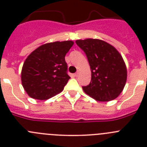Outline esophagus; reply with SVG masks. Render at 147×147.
<instances>
[{
    "mask_svg": "<svg viewBox=\"0 0 147 147\" xmlns=\"http://www.w3.org/2000/svg\"><path fill=\"white\" fill-rule=\"evenodd\" d=\"M79 74H80V71H77L76 74H74V76H79Z\"/></svg>",
    "mask_w": 147,
    "mask_h": 147,
    "instance_id": "obj_1",
    "label": "esophagus"
}]
</instances>
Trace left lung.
<instances>
[{"instance_id":"left-lung-1","label":"left lung","mask_w":147,"mask_h":147,"mask_svg":"<svg viewBox=\"0 0 147 147\" xmlns=\"http://www.w3.org/2000/svg\"><path fill=\"white\" fill-rule=\"evenodd\" d=\"M85 53L91 71V81L82 87L86 94L98 102H109L119 96L127 81L125 62L115 48L98 39L77 40Z\"/></svg>"}]
</instances>
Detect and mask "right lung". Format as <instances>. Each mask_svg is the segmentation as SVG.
Segmentation results:
<instances>
[{
    "mask_svg": "<svg viewBox=\"0 0 147 147\" xmlns=\"http://www.w3.org/2000/svg\"><path fill=\"white\" fill-rule=\"evenodd\" d=\"M71 40L44 44L32 51L23 63L21 82L30 97L46 100L62 92L69 80L65 57Z\"/></svg>",
    "mask_w": 147,
    "mask_h": 147,
    "instance_id": "obj_1",
    "label": "right lung"
}]
</instances>
